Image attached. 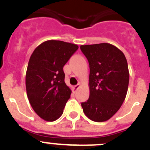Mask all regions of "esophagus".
<instances>
[{
    "instance_id": "esophagus-1",
    "label": "esophagus",
    "mask_w": 150,
    "mask_h": 150,
    "mask_svg": "<svg viewBox=\"0 0 150 150\" xmlns=\"http://www.w3.org/2000/svg\"><path fill=\"white\" fill-rule=\"evenodd\" d=\"M80 86H81L80 83H79V84L76 85V86H74V90H75V91H76L78 88H79V87H80Z\"/></svg>"
}]
</instances>
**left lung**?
<instances>
[{
  "mask_svg": "<svg viewBox=\"0 0 150 150\" xmlns=\"http://www.w3.org/2000/svg\"><path fill=\"white\" fill-rule=\"evenodd\" d=\"M89 63V98L81 105L94 122H104L115 115L128 91L129 72L125 55L108 43L81 45Z\"/></svg>",
  "mask_w": 150,
  "mask_h": 150,
  "instance_id": "obj_1",
  "label": "left lung"
}]
</instances>
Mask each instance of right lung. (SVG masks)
Instances as JSON below:
<instances>
[{
	"label": "right lung",
	"instance_id": "obj_1",
	"mask_svg": "<svg viewBox=\"0 0 150 150\" xmlns=\"http://www.w3.org/2000/svg\"><path fill=\"white\" fill-rule=\"evenodd\" d=\"M78 45L48 40L33 52L26 72V90L34 112L46 121L62 116L71 90L64 82L63 67Z\"/></svg>",
	"mask_w": 150,
	"mask_h": 150
}]
</instances>
